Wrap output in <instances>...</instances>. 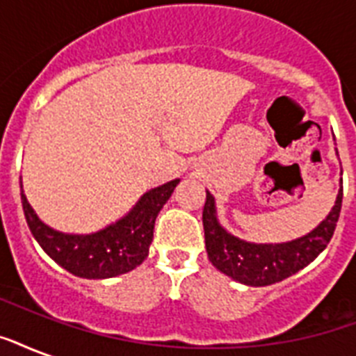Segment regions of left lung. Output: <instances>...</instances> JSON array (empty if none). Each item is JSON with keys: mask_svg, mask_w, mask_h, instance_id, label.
<instances>
[{"mask_svg": "<svg viewBox=\"0 0 356 356\" xmlns=\"http://www.w3.org/2000/svg\"><path fill=\"white\" fill-rule=\"evenodd\" d=\"M342 186L323 222L303 236L281 243H254L234 236L218 220L216 201L207 190L203 207L205 248L212 266L248 286H268L298 273L331 242L342 209Z\"/></svg>", "mask_w": 356, "mask_h": 356, "instance_id": "obj_1", "label": "left lung"}]
</instances>
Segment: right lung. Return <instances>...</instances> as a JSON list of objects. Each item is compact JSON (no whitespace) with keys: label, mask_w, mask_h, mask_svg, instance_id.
Masks as SVG:
<instances>
[{"label":"right lung","mask_w":356,"mask_h":356,"mask_svg":"<svg viewBox=\"0 0 356 356\" xmlns=\"http://www.w3.org/2000/svg\"><path fill=\"white\" fill-rule=\"evenodd\" d=\"M179 181L181 179H173L151 188L118 222L90 234L63 233L46 225L29 205L24 186L22 207L31 234L58 266L83 279H111L144 262L153 242L156 216Z\"/></svg>","instance_id":"right-lung-1"}]
</instances>
